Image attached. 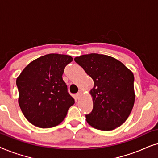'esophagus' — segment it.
Returning a JSON list of instances; mask_svg holds the SVG:
<instances>
[{
    "label": "esophagus",
    "mask_w": 158,
    "mask_h": 158,
    "mask_svg": "<svg viewBox=\"0 0 158 158\" xmlns=\"http://www.w3.org/2000/svg\"><path fill=\"white\" fill-rule=\"evenodd\" d=\"M75 96H76V98H79L80 97H81V96H82V93H81V91H79L76 95H75Z\"/></svg>",
    "instance_id": "34e87169"
}]
</instances>
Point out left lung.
I'll use <instances>...</instances> for the list:
<instances>
[{
    "label": "left lung",
    "instance_id": "left-lung-1",
    "mask_svg": "<svg viewBox=\"0 0 158 158\" xmlns=\"http://www.w3.org/2000/svg\"><path fill=\"white\" fill-rule=\"evenodd\" d=\"M74 60L94 82L90 90L94 108L85 115L87 122L103 131L120 127L135 103L133 73L120 61L104 55L89 54Z\"/></svg>",
    "mask_w": 158,
    "mask_h": 158
}]
</instances>
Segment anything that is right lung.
<instances>
[{
  "label": "right lung",
  "instance_id": "obj_1",
  "mask_svg": "<svg viewBox=\"0 0 158 158\" xmlns=\"http://www.w3.org/2000/svg\"><path fill=\"white\" fill-rule=\"evenodd\" d=\"M71 56L49 54L32 61L16 79L19 104L34 126L50 128L64 119L75 100L68 91L62 74Z\"/></svg>",
  "mask_w": 158,
  "mask_h": 158
}]
</instances>
